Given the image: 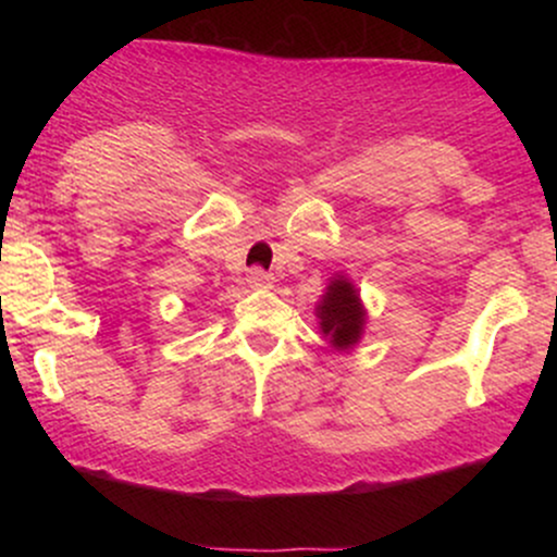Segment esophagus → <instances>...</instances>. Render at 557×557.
<instances>
[{"label": "esophagus", "instance_id": "34e87169", "mask_svg": "<svg viewBox=\"0 0 557 557\" xmlns=\"http://www.w3.org/2000/svg\"><path fill=\"white\" fill-rule=\"evenodd\" d=\"M274 277L270 272H264L261 267H253V270H248V285L251 287H261V290H267V287H272Z\"/></svg>", "mask_w": 557, "mask_h": 557}]
</instances>
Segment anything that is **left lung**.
<instances>
[{"mask_svg": "<svg viewBox=\"0 0 557 557\" xmlns=\"http://www.w3.org/2000/svg\"><path fill=\"white\" fill-rule=\"evenodd\" d=\"M317 317L322 335L335 350H348L361 341L367 311H363L356 285L343 274H335L330 280L327 290L317 304Z\"/></svg>", "mask_w": 557, "mask_h": 557, "instance_id": "8db88e82", "label": "left lung"}]
</instances>
